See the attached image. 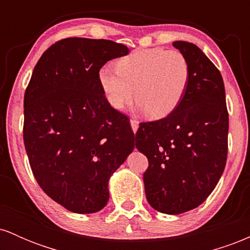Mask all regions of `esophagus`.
Masks as SVG:
<instances>
[{
  "label": "esophagus",
  "instance_id": "34e87169",
  "mask_svg": "<svg viewBox=\"0 0 250 250\" xmlns=\"http://www.w3.org/2000/svg\"><path fill=\"white\" fill-rule=\"evenodd\" d=\"M130 125L134 133H136L137 129H139V121H136V120H130Z\"/></svg>",
  "mask_w": 250,
  "mask_h": 250
}]
</instances>
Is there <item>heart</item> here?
Returning a JSON list of instances; mask_svg holds the SVG:
<instances>
[{
  "mask_svg": "<svg viewBox=\"0 0 250 250\" xmlns=\"http://www.w3.org/2000/svg\"><path fill=\"white\" fill-rule=\"evenodd\" d=\"M115 71L103 67L99 83L109 104L116 110L133 101L149 119L161 120L174 113L188 90L190 65L181 51L142 48L115 63Z\"/></svg>",
  "mask_w": 250,
  "mask_h": 250,
  "instance_id": "b5f03b06",
  "label": "heart"
}]
</instances>
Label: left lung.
I'll use <instances>...</instances> for the list:
<instances>
[{
  "mask_svg": "<svg viewBox=\"0 0 250 250\" xmlns=\"http://www.w3.org/2000/svg\"><path fill=\"white\" fill-rule=\"evenodd\" d=\"M173 45L190 65L187 93L171 115L140 123L135 140L149 162L143 174L149 205L177 215L199 207L216 187L226 167L229 121L219 69L194 43Z\"/></svg>",
  "mask_w": 250,
  "mask_h": 250,
  "instance_id": "8db88e82",
  "label": "left lung"
}]
</instances>
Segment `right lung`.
Masks as SVG:
<instances>
[{
    "instance_id": "right-lung-1",
    "label": "right lung",
    "mask_w": 250,
    "mask_h": 250,
    "mask_svg": "<svg viewBox=\"0 0 250 250\" xmlns=\"http://www.w3.org/2000/svg\"><path fill=\"white\" fill-rule=\"evenodd\" d=\"M125 44L70 37L43 53L24 94L23 140L34 176L69 211L91 214L109 200L108 182L134 150L128 117L109 104L99 71Z\"/></svg>"
}]
</instances>
